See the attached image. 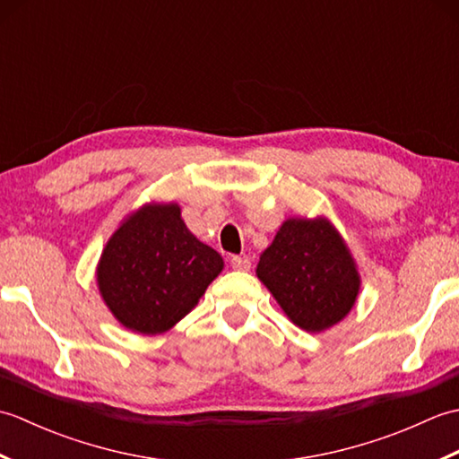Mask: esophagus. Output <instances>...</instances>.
Here are the masks:
<instances>
[{
  "mask_svg": "<svg viewBox=\"0 0 459 459\" xmlns=\"http://www.w3.org/2000/svg\"><path fill=\"white\" fill-rule=\"evenodd\" d=\"M230 266L235 268V270L247 272V270H250V260L247 256H232L230 258Z\"/></svg>",
  "mask_w": 459,
  "mask_h": 459,
  "instance_id": "esophagus-1",
  "label": "esophagus"
}]
</instances>
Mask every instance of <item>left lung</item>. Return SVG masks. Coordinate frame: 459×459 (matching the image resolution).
<instances>
[{"instance_id": "left-lung-1", "label": "left lung", "mask_w": 459, "mask_h": 459, "mask_svg": "<svg viewBox=\"0 0 459 459\" xmlns=\"http://www.w3.org/2000/svg\"><path fill=\"white\" fill-rule=\"evenodd\" d=\"M256 276L291 324L307 333H321L345 319L360 290L357 262L325 217L281 222L260 255Z\"/></svg>"}]
</instances>
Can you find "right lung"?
<instances>
[{
  "label": "right lung",
  "instance_id": "right-lung-1",
  "mask_svg": "<svg viewBox=\"0 0 459 459\" xmlns=\"http://www.w3.org/2000/svg\"><path fill=\"white\" fill-rule=\"evenodd\" d=\"M222 268V256L187 229L178 203L152 201L132 211L106 242L96 281L126 329L160 335L199 304Z\"/></svg>",
  "mask_w": 459,
  "mask_h": 459
}]
</instances>
